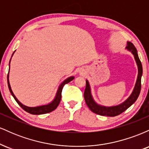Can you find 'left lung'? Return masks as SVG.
Segmentation results:
<instances>
[{
    "label": "left lung",
    "mask_w": 149,
    "mask_h": 149,
    "mask_svg": "<svg viewBox=\"0 0 149 149\" xmlns=\"http://www.w3.org/2000/svg\"><path fill=\"white\" fill-rule=\"evenodd\" d=\"M126 49L132 53L138 67L137 79H136V84H135L134 90H133L130 96L128 97L124 102H123L122 104L117 106H113V107H104V106H102L97 104L95 102L93 97L92 96L91 89H90L89 82L88 80H86V87H85V90L84 92L85 101V103H86L88 107H89V109L92 112L98 114V115L100 116H111V117H113V116L120 115L123 112H124L125 111L127 110L130 107H131L136 102L138 97H139L141 87V79L143 72L142 65H141V61H140L139 58L138 57L137 50H136L134 45L132 42H127V45L126 47Z\"/></svg>",
    "instance_id": "left-lung-1"
}]
</instances>
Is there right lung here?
Here are the masks:
<instances>
[{
    "label": "right lung",
    "instance_id": "right-lung-1",
    "mask_svg": "<svg viewBox=\"0 0 149 149\" xmlns=\"http://www.w3.org/2000/svg\"><path fill=\"white\" fill-rule=\"evenodd\" d=\"M14 52H13V54H14ZM13 55H12V57H13ZM10 60H11V59H10ZM9 71H10V69H9ZM9 71H8V88H9L10 93H11V95H13V97L15 98V101L17 102V104L22 108V109H24V110L26 111V112L29 113H31V114H33V115H40V114L47 113L52 111H54V109H57V107H58V105H59V102H60V101H61V91H62L63 87H64V85L65 84H67V83H69V82H71V80H73V79H74V77L71 76V77H69V78H66V80H64V81L61 83V85H59L54 99L53 100L52 102H50L49 104H46V105L39 106V107H26V106L22 104L21 102H20L16 98V97L15 96L14 93H13V91H12L11 87H10V82H9Z\"/></svg>",
    "mask_w": 149,
    "mask_h": 149
}]
</instances>
